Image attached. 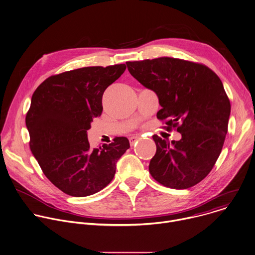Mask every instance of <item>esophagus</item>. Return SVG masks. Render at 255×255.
Listing matches in <instances>:
<instances>
[{"mask_svg":"<svg viewBox=\"0 0 255 255\" xmlns=\"http://www.w3.org/2000/svg\"><path fill=\"white\" fill-rule=\"evenodd\" d=\"M138 139H139V137H138V136H132V137H130V138H129L130 145H131V146H133V145L138 141Z\"/></svg>","mask_w":255,"mask_h":255,"instance_id":"34e87169","label":"esophagus"}]
</instances>
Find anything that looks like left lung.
<instances>
[{
    "mask_svg": "<svg viewBox=\"0 0 255 255\" xmlns=\"http://www.w3.org/2000/svg\"><path fill=\"white\" fill-rule=\"evenodd\" d=\"M126 64L134 78L157 94L162 107L157 118L182 135L171 143L153 135L157 151L149 165L151 176L171 189L197 185L214 168L228 133L231 102L222 80L208 66L179 58Z\"/></svg>",
    "mask_w": 255,
    "mask_h": 255,
    "instance_id": "1",
    "label": "left lung"
}]
</instances>
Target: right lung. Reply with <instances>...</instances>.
<instances>
[{
    "mask_svg": "<svg viewBox=\"0 0 255 255\" xmlns=\"http://www.w3.org/2000/svg\"><path fill=\"white\" fill-rule=\"evenodd\" d=\"M125 64L82 67L46 78L33 92L25 116L29 147L45 177L72 197H87L114 178L116 163L130 148L126 137L91 148L87 130L102 113L105 89Z\"/></svg>",
    "mask_w": 255,
    "mask_h": 255,
    "instance_id": "1",
    "label": "right lung"
}]
</instances>
